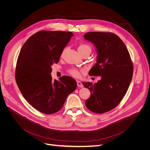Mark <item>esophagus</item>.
Instances as JSON below:
<instances>
[{"instance_id":"34e87169","label":"esophagus","mask_w":150,"mask_h":150,"mask_svg":"<svg viewBox=\"0 0 150 150\" xmlns=\"http://www.w3.org/2000/svg\"><path fill=\"white\" fill-rule=\"evenodd\" d=\"M77 85H78V87H80V88L83 87V85L82 83H81L79 81H77Z\"/></svg>"}]
</instances>
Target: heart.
Here are the masks:
<instances>
[{
    "instance_id": "b5f03b06",
    "label": "heart",
    "mask_w": 150,
    "mask_h": 150,
    "mask_svg": "<svg viewBox=\"0 0 150 150\" xmlns=\"http://www.w3.org/2000/svg\"><path fill=\"white\" fill-rule=\"evenodd\" d=\"M78 49V51L81 54H83V53L86 52L91 53V48L89 45L86 43H81L79 45ZM64 51L65 49L63 50L62 53L64 52ZM69 72L71 75L75 77V78H78V77L80 76V72L79 71V70L75 69V68H73V69H71L70 70H69Z\"/></svg>"
}]
</instances>
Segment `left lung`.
Listing matches in <instances>:
<instances>
[{"instance_id": "left-lung-1", "label": "left lung", "mask_w": 150, "mask_h": 150, "mask_svg": "<svg viewBox=\"0 0 150 150\" xmlns=\"http://www.w3.org/2000/svg\"><path fill=\"white\" fill-rule=\"evenodd\" d=\"M84 38L94 44L98 52L97 62L89 74L101 76L94 84L83 83L91 92L85 104L91 111L101 114L116 108L125 96L132 79L133 63L126 46L117 35L89 32Z\"/></svg>"}]
</instances>
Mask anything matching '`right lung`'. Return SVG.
<instances>
[{
    "label": "right lung",
    "mask_w": 150,
    "mask_h": 150,
    "mask_svg": "<svg viewBox=\"0 0 150 150\" xmlns=\"http://www.w3.org/2000/svg\"><path fill=\"white\" fill-rule=\"evenodd\" d=\"M73 36L71 32L41 30L26 40L18 56L15 78L22 96L32 106L44 114L59 111L76 81L64 76L52 80L51 66Z\"/></svg>",
    "instance_id": "obj_1"
}]
</instances>
